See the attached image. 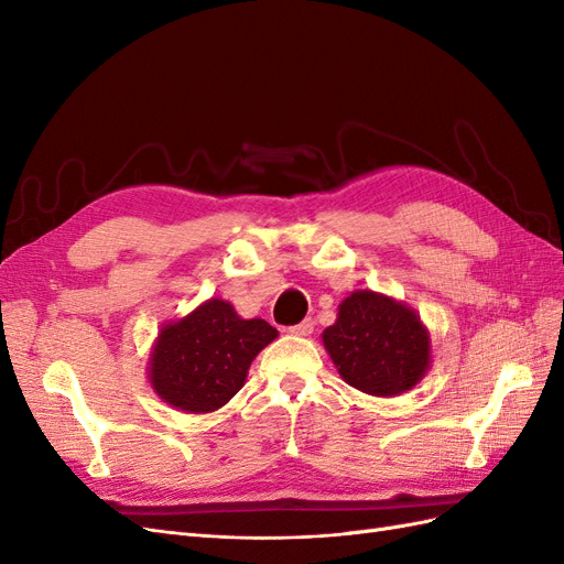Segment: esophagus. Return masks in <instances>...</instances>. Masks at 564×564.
<instances>
[{
  "instance_id": "1",
  "label": "esophagus",
  "mask_w": 564,
  "mask_h": 564,
  "mask_svg": "<svg viewBox=\"0 0 564 564\" xmlns=\"http://www.w3.org/2000/svg\"><path fill=\"white\" fill-rule=\"evenodd\" d=\"M315 329V322L313 319H303L299 324H294V327H289V334L294 336H311Z\"/></svg>"
}]
</instances>
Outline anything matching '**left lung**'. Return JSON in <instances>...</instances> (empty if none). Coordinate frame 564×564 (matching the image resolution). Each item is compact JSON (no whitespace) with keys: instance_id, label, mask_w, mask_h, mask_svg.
I'll use <instances>...</instances> for the list:
<instances>
[{"instance_id":"left-lung-1","label":"left lung","mask_w":564,"mask_h":564,"mask_svg":"<svg viewBox=\"0 0 564 564\" xmlns=\"http://www.w3.org/2000/svg\"><path fill=\"white\" fill-rule=\"evenodd\" d=\"M322 340L344 381L379 398L414 388L431 362V338L414 311L373 292L340 303Z\"/></svg>"}]
</instances>
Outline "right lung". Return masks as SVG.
<instances>
[{
  "instance_id": "right-lung-1",
  "label": "right lung",
  "mask_w": 564,
  "mask_h": 564,
  "mask_svg": "<svg viewBox=\"0 0 564 564\" xmlns=\"http://www.w3.org/2000/svg\"><path fill=\"white\" fill-rule=\"evenodd\" d=\"M275 336L265 319H242L230 303L212 299L162 329L150 360L152 388L183 412H214L245 386L253 357Z\"/></svg>"
}]
</instances>
